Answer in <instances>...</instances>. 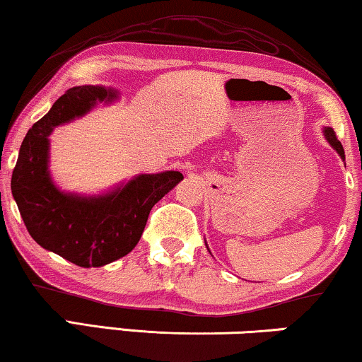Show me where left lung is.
Returning a JSON list of instances; mask_svg holds the SVG:
<instances>
[{"instance_id":"8db88e82","label":"left lung","mask_w":362,"mask_h":362,"mask_svg":"<svg viewBox=\"0 0 362 362\" xmlns=\"http://www.w3.org/2000/svg\"><path fill=\"white\" fill-rule=\"evenodd\" d=\"M323 133H325V138H326V140H328L329 145L334 148L336 153H338V155L341 156V160L344 161V150H343V145H341L338 138H336V133H334L333 128L325 127V128H323ZM206 247H207V244H206ZM207 250H209V249H207ZM209 252H211V250H209Z\"/></svg>"}]
</instances>
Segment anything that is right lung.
Wrapping results in <instances>:
<instances>
[{
    "label": "right lung",
    "instance_id": "1",
    "mask_svg": "<svg viewBox=\"0 0 362 362\" xmlns=\"http://www.w3.org/2000/svg\"><path fill=\"white\" fill-rule=\"evenodd\" d=\"M118 90L103 86L69 88L29 128L13 170L11 192L24 226L42 249L78 267H103L135 249L151 207L182 180L180 171L138 175L102 194L66 192L49 171V135L81 118L97 103H110Z\"/></svg>",
    "mask_w": 362,
    "mask_h": 362
}]
</instances>
